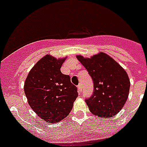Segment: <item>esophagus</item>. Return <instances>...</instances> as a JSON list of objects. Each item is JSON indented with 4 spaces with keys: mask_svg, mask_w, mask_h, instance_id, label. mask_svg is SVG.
I'll use <instances>...</instances> for the list:
<instances>
[{
    "mask_svg": "<svg viewBox=\"0 0 147 147\" xmlns=\"http://www.w3.org/2000/svg\"><path fill=\"white\" fill-rule=\"evenodd\" d=\"M82 91V84H80L78 85V92L81 93Z\"/></svg>",
    "mask_w": 147,
    "mask_h": 147,
    "instance_id": "esophagus-1",
    "label": "esophagus"
}]
</instances>
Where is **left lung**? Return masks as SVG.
Listing matches in <instances>:
<instances>
[{"mask_svg":"<svg viewBox=\"0 0 147 147\" xmlns=\"http://www.w3.org/2000/svg\"><path fill=\"white\" fill-rule=\"evenodd\" d=\"M76 58L93 82L94 92L85 100L90 111L99 117H113L124 107L129 96L130 82L125 70L103 52L90 58L82 55Z\"/></svg>","mask_w":147,"mask_h":147,"instance_id":"left-lung-1","label":"left lung"}]
</instances>
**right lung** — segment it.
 Here are the masks:
<instances>
[{"label": "right lung", "instance_id": "1", "mask_svg": "<svg viewBox=\"0 0 147 147\" xmlns=\"http://www.w3.org/2000/svg\"><path fill=\"white\" fill-rule=\"evenodd\" d=\"M67 57L57 59L46 54L34 65L24 83L28 105L38 116L50 124L66 118L78 97L77 88L60 68Z\"/></svg>", "mask_w": 147, "mask_h": 147}]
</instances>
